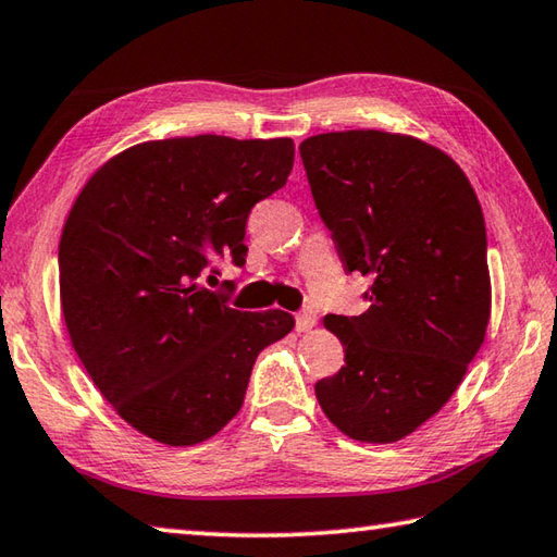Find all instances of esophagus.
Returning <instances> with one entry per match:
<instances>
[{
	"mask_svg": "<svg viewBox=\"0 0 557 557\" xmlns=\"http://www.w3.org/2000/svg\"><path fill=\"white\" fill-rule=\"evenodd\" d=\"M318 325V315L313 308H306L300 310V313L296 315V330L298 333H308V330H313Z\"/></svg>",
	"mask_w": 557,
	"mask_h": 557,
	"instance_id": "esophagus-1",
	"label": "esophagus"
}]
</instances>
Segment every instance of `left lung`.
<instances>
[{
  "instance_id": "obj_1",
  "label": "left lung",
  "mask_w": 557,
  "mask_h": 557,
  "mask_svg": "<svg viewBox=\"0 0 557 557\" xmlns=\"http://www.w3.org/2000/svg\"><path fill=\"white\" fill-rule=\"evenodd\" d=\"M300 159L345 269L372 281L362 315H327L345 367L315 396L359 443H396L450 401L492 313L484 214L460 165L421 139L330 132Z\"/></svg>"
}]
</instances>
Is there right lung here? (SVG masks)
Wrapping results in <instances>:
<instances>
[{
    "label": "right lung",
    "instance_id": "right-lung-1",
    "mask_svg": "<svg viewBox=\"0 0 557 557\" xmlns=\"http://www.w3.org/2000/svg\"><path fill=\"white\" fill-rule=\"evenodd\" d=\"M294 153L290 139L146 141L107 161L73 202L58 247L67 335L114 411L153 441L220 433L261 349L296 325L202 286L218 257L242 267L249 212L284 188Z\"/></svg>",
    "mask_w": 557,
    "mask_h": 557
}]
</instances>
